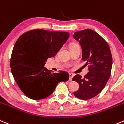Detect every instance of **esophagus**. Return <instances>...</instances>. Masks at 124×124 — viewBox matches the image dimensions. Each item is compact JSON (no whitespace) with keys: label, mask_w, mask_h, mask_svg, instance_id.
Segmentation results:
<instances>
[{"label":"esophagus","mask_w":124,"mask_h":124,"mask_svg":"<svg viewBox=\"0 0 124 124\" xmlns=\"http://www.w3.org/2000/svg\"><path fill=\"white\" fill-rule=\"evenodd\" d=\"M73 76H74V75L72 74V73H69V81H72Z\"/></svg>","instance_id":"esophagus-1"}]
</instances>
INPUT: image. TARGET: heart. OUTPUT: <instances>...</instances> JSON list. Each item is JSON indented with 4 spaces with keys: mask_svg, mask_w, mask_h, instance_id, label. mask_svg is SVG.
<instances>
[{
    "mask_svg": "<svg viewBox=\"0 0 124 124\" xmlns=\"http://www.w3.org/2000/svg\"><path fill=\"white\" fill-rule=\"evenodd\" d=\"M75 45H77V44H75V43H73V44H71V45L70 46V47H71V46H75Z\"/></svg>",
    "mask_w": 124,
    "mask_h": 124,
    "instance_id": "1",
    "label": "heart"
}]
</instances>
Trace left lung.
Masks as SVG:
<instances>
[{"label": "left lung", "instance_id": "obj_1", "mask_svg": "<svg viewBox=\"0 0 124 124\" xmlns=\"http://www.w3.org/2000/svg\"><path fill=\"white\" fill-rule=\"evenodd\" d=\"M73 38L81 46L82 60L86 65L90 64L89 72L84 78L77 75L72 79L79 83L78 90L73 94L80 100H90L103 90L111 76V50L106 41L90 29L75 32Z\"/></svg>", "mask_w": 124, "mask_h": 124}]
</instances>
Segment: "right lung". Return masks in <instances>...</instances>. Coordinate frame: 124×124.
<instances>
[{"mask_svg": "<svg viewBox=\"0 0 124 124\" xmlns=\"http://www.w3.org/2000/svg\"><path fill=\"white\" fill-rule=\"evenodd\" d=\"M67 32L33 30L18 39L12 51L11 72L22 92L32 100L48 97L69 75L64 71L52 73L44 67L48 58L55 56L69 39Z\"/></svg>", "mask_w": 124, "mask_h": 124, "instance_id": "1", "label": "right lung"}]
</instances>
